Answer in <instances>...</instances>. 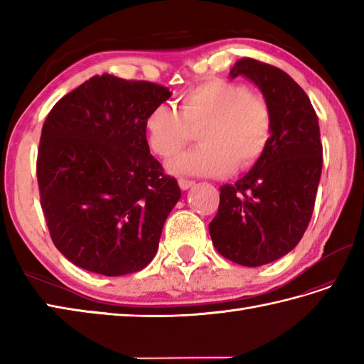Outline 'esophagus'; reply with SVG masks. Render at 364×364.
Wrapping results in <instances>:
<instances>
[{
  "label": "esophagus",
  "instance_id": "obj_1",
  "mask_svg": "<svg viewBox=\"0 0 364 364\" xmlns=\"http://www.w3.org/2000/svg\"><path fill=\"white\" fill-rule=\"evenodd\" d=\"M178 183H180V188L183 189V191H188L189 188H192V186H194V181H191V180H183V178H181V180L180 181H178Z\"/></svg>",
  "mask_w": 364,
  "mask_h": 364
}]
</instances>
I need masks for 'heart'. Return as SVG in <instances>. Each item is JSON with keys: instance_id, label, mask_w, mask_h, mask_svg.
<instances>
[{"instance_id": "heart-1", "label": "heart", "mask_w": 364, "mask_h": 364, "mask_svg": "<svg viewBox=\"0 0 364 364\" xmlns=\"http://www.w3.org/2000/svg\"><path fill=\"white\" fill-rule=\"evenodd\" d=\"M181 112L170 105L154 106L145 129L151 150L170 159L198 131L196 149L178 156L168 170L178 175L223 176L249 168L264 154L272 136V114L266 100L245 84L211 80L184 92Z\"/></svg>"}]
</instances>
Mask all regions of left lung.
Segmentation results:
<instances>
[{
  "label": "left lung",
  "mask_w": 364,
  "mask_h": 364,
  "mask_svg": "<svg viewBox=\"0 0 364 364\" xmlns=\"http://www.w3.org/2000/svg\"><path fill=\"white\" fill-rule=\"evenodd\" d=\"M236 76L261 90L272 136L249 172L220 188L210 235L222 257L258 267L289 253L310 223L322 172L321 131L310 98L288 73L245 58L230 70Z\"/></svg>",
  "instance_id": "8db88e82"
}]
</instances>
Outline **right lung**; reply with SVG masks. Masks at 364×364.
I'll list each match as a JSON object with an SVG mask.
<instances>
[{
  "label": "right lung",
  "instance_id": "1",
  "mask_svg": "<svg viewBox=\"0 0 364 364\" xmlns=\"http://www.w3.org/2000/svg\"><path fill=\"white\" fill-rule=\"evenodd\" d=\"M172 92L97 75L53 106L37 154V181L56 249L106 277L144 269L181 197L150 154L145 120Z\"/></svg>",
  "mask_w": 364,
  "mask_h": 364
}]
</instances>
